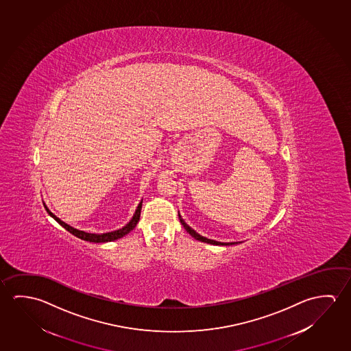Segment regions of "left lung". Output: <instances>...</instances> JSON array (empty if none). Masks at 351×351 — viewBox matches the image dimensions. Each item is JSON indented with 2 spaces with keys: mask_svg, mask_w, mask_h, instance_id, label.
<instances>
[{
  "mask_svg": "<svg viewBox=\"0 0 351 351\" xmlns=\"http://www.w3.org/2000/svg\"><path fill=\"white\" fill-rule=\"evenodd\" d=\"M178 219H180V223L182 224V226L186 229V231H187L192 237H195V240H198V241L206 242V243H210V245H217V246H230V245L241 243V242H220L212 240V239H207L206 236L199 235L197 231L193 230V229L191 228L190 225L186 224V221H184L182 217L180 215V212H178Z\"/></svg>",
  "mask_w": 351,
  "mask_h": 351,
  "instance_id": "obj_1",
  "label": "left lung"
}]
</instances>
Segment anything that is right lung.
I'll return each mask as SVG.
<instances>
[{
	"label": "right lung",
	"instance_id": "obj_1",
	"mask_svg": "<svg viewBox=\"0 0 351 351\" xmlns=\"http://www.w3.org/2000/svg\"><path fill=\"white\" fill-rule=\"evenodd\" d=\"M142 203H143V199L139 202L138 207L136 209V212L133 214L132 218L131 220L127 223L125 226H122L121 229H117L115 231H110V232H104V234H93V232H86V231L78 230V229H75L73 226H71V225L66 224L64 221H62L61 219L58 218L47 207V204L44 203V207L47 209V212L49 213V215L51 217V218L55 219L56 221H58V224L61 225L62 228H64L66 230L69 231L72 235L77 236L78 239H81V240H84V241L89 242H111L115 241V240H119L121 237H123V236L127 235L128 232H131V231L136 228V225L139 221V217H141V209H142Z\"/></svg>",
	"mask_w": 351,
	"mask_h": 351
}]
</instances>
